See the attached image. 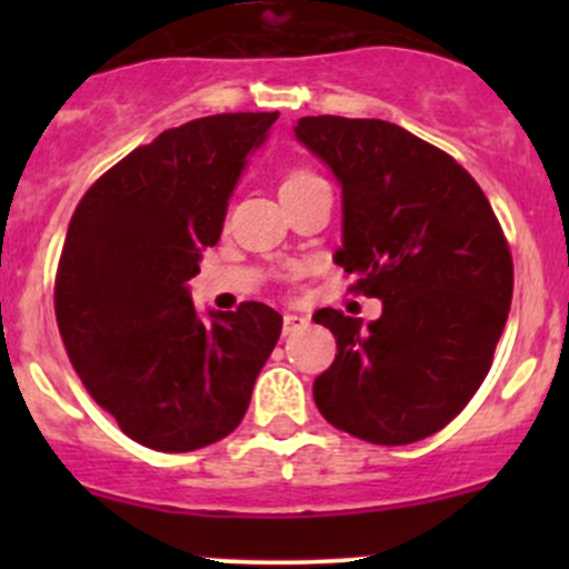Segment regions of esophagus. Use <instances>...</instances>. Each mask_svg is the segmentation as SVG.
<instances>
[{
  "mask_svg": "<svg viewBox=\"0 0 569 569\" xmlns=\"http://www.w3.org/2000/svg\"><path fill=\"white\" fill-rule=\"evenodd\" d=\"M308 319L306 317H297V313H286L283 317V336H291L297 330H306Z\"/></svg>",
  "mask_w": 569,
  "mask_h": 569,
  "instance_id": "esophagus-1",
  "label": "esophagus"
}]
</instances>
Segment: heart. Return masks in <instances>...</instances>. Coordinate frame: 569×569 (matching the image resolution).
<instances>
[{"instance_id": "b5f03b06", "label": "heart", "mask_w": 569, "mask_h": 569, "mask_svg": "<svg viewBox=\"0 0 569 569\" xmlns=\"http://www.w3.org/2000/svg\"><path fill=\"white\" fill-rule=\"evenodd\" d=\"M308 178H313V176H311V173H306V170H300V173H291V176H286L283 187H291V183H300V181H308Z\"/></svg>"}]
</instances>
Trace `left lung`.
I'll return each mask as SVG.
<instances>
[{
	"label": "left lung",
	"mask_w": 569,
	"mask_h": 569,
	"mask_svg": "<svg viewBox=\"0 0 569 569\" xmlns=\"http://www.w3.org/2000/svg\"><path fill=\"white\" fill-rule=\"evenodd\" d=\"M295 134L341 183L355 295L382 317L313 313L338 352L313 382L321 416L377 446L440 432L479 391L512 302V256L479 183L449 153L375 118H300Z\"/></svg>",
	"instance_id": "obj_1"
}]
</instances>
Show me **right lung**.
<instances>
[{
	"label": "right lung",
	"instance_id": "1",
	"mask_svg": "<svg viewBox=\"0 0 569 569\" xmlns=\"http://www.w3.org/2000/svg\"><path fill=\"white\" fill-rule=\"evenodd\" d=\"M278 112L168 129L79 200L54 280L62 343L88 393L137 443L203 449L242 423L283 317L263 302L198 317L187 280Z\"/></svg>",
	"mask_w": 569,
	"mask_h": 569
}]
</instances>
